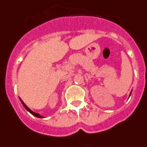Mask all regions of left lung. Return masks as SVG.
<instances>
[{
  "mask_svg": "<svg viewBox=\"0 0 147 147\" xmlns=\"http://www.w3.org/2000/svg\"><path fill=\"white\" fill-rule=\"evenodd\" d=\"M131 93H130V95H129V96H131Z\"/></svg>",
  "mask_w": 147,
  "mask_h": 147,
  "instance_id": "obj_1",
  "label": "left lung"
}]
</instances>
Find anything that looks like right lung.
Returning <instances> with one entry per match:
<instances>
[{
    "instance_id": "right-lung-1",
    "label": "right lung",
    "mask_w": 147,
    "mask_h": 147,
    "mask_svg": "<svg viewBox=\"0 0 147 147\" xmlns=\"http://www.w3.org/2000/svg\"><path fill=\"white\" fill-rule=\"evenodd\" d=\"M20 100H21V102H22V105H24V108H25V109L27 110V111H29L30 113H31V114H33V115L35 116V117H38V118H43L42 116L39 115V113H35V112H34V111H31V110L30 109V108H28V106H27V105H26L25 104H24V102H23V101H22V99H21V98H20Z\"/></svg>"
}]
</instances>
